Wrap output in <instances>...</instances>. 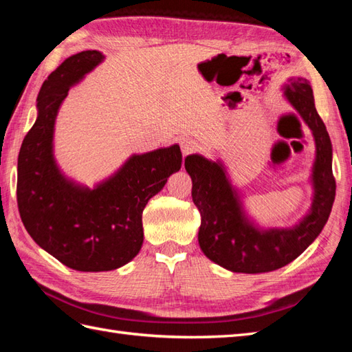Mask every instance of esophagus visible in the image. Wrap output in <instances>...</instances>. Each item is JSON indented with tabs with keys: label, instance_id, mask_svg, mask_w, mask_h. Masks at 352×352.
<instances>
[{
	"label": "esophagus",
	"instance_id": "obj_1",
	"mask_svg": "<svg viewBox=\"0 0 352 352\" xmlns=\"http://www.w3.org/2000/svg\"><path fill=\"white\" fill-rule=\"evenodd\" d=\"M198 149V144L193 139H184L182 140V151H183V155H189L192 153H195Z\"/></svg>",
	"mask_w": 352,
	"mask_h": 352
}]
</instances>
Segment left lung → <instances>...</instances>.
Here are the masks:
<instances>
[{"instance_id": "8db88e82", "label": "left lung", "mask_w": 352, "mask_h": 352, "mask_svg": "<svg viewBox=\"0 0 352 352\" xmlns=\"http://www.w3.org/2000/svg\"><path fill=\"white\" fill-rule=\"evenodd\" d=\"M284 95L309 125L316 144L310 212L292 228L260 230L246 218L242 203L221 162L192 154L184 166L192 178V199L201 213L198 242L214 263L233 272L260 274L286 266L302 254L322 231L331 213L336 180L331 168V140L318 115L310 81L290 78Z\"/></svg>"}]
</instances>
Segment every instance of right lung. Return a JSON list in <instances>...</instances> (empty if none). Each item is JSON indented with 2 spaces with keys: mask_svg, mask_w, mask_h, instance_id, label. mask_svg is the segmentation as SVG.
<instances>
[{
  "mask_svg": "<svg viewBox=\"0 0 352 352\" xmlns=\"http://www.w3.org/2000/svg\"><path fill=\"white\" fill-rule=\"evenodd\" d=\"M102 60L100 51H81L50 74L37 95V119L18 155L22 223L41 248L81 272L113 271L138 256L144 243L142 212L183 162L178 145L134 154L95 189L58 170L52 155L58 107L71 86Z\"/></svg>",
  "mask_w": 352,
  "mask_h": 352,
  "instance_id": "1",
  "label": "right lung"
}]
</instances>
